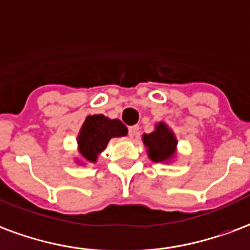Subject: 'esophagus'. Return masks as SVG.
<instances>
[{"label":"esophagus","instance_id":"1","mask_svg":"<svg viewBox=\"0 0 250 250\" xmlns=\"http://www.w3.org/2000/svg\"><path fill=\"white\" fill-rule=\"evenodd\" d=\"M128 135H130L131 139H135L139 136V125H131L128 127Z\"/></svg>","mask_w":250,"mask_h":250}]
</instances>
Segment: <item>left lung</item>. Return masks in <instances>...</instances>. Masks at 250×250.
I'll list each match as a JSON object with an SVG mask.
<instances>
[{
  "instance_id": "left-lung-1",
  "label": "left lung",
  "mask_w": 250,
  "mask_h": 250,
  "mask_svg": "<svg viewBox=\"0 0 250 250\" xmlns=\"http://www.w3.org/2000/svg\"><path fill=\"white\" fill-rule=\"evenodd\" d=\"M142 139L147 148V155L152 162L168 163L176 156V136L164 122L158 123L155 130L151 134H144Z\"/></svg>"
}]
</instances>
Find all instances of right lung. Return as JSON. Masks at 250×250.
I'll return each instance as SVG.
<instances>
[{"label":"right lung","mask_w":250,"mask_h":250,"mask_svg":"<svg viewBox=\"0 0 250 250\" xmlns=\"http://www.w3.org/2000/svg\"><path fill=\"white\" fill-rule=\"evenodd\" d=\"M127 132V127L119 119H110L102 114L87 116L77 138L79 155L86 162L97 163L98 156L106 149L108 142L112 138L125 136Z\"/></svg>","instance_id":"add662e5"}]
</instances>
